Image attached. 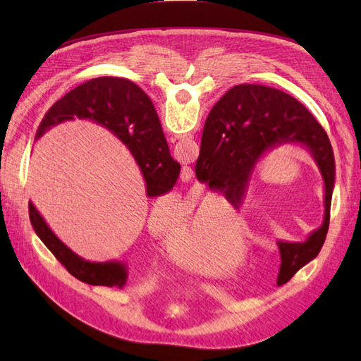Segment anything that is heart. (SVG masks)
<instances>
[{"instance_id": "1", "label": "heart", "mask_w": 361, "mask_h": 361, "mask_svg": "<svg viewBox=\"0 0 361 361\" xmlns=\"http://www.w3.org/2000/svg\"><path fill=\"white\" fill-rule=\"evenodd\" d=\"M232 207L224 200L207 195L185 220L179 232L171 233V223L164 220L158 204L149 215V226L161 235V244L169 259L178 267L204 276L224 274L239 268L247 248L245 224L231 231L227 220Z\"/></svg>"}]
</instances>
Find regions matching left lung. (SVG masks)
Segmentation results:
<instances>
[{
  "instance_id": "obj_1",
  "label": "left lung",
  "mask_w": 361,
  "mask_h": 361,
  "mask_svg": "<svg viewBox=\"0 0 361 361\" xmlns=\"http://www.w3.org/2000/svg\"><path fill=\"white\" fill-rule=\"evenodd\" d=\"M295 143L307 147L325 185L322 226L305 243H279V285L319 255L330 226L336 164L329 135L312 113L290 94L259 84L232 87L206 118L195 176L239 206L256 164L265 152Z\"/></svg>"
}]
</instances>
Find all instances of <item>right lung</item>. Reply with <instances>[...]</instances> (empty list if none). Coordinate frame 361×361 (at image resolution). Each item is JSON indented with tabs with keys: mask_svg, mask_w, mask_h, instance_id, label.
<instances>
[{
	"mask_svg": "<svg viewBox=\"0 0 361 361\" xmlns=\"http://www.w3.org/2000/svg\"><path fill=\"white\" fill-rule=\"evenodd\" d=\"M89 118L122 141L135 158L146 180V192L155 197L176 183L180 164L170 155L155 106L137 84L125 78L101 76L78 87L54 104L40 122L36 140L48 129L73 118ZM30 221L40 241L75 279L93 286L123 288L128 279L122 262H89L75 255L52 233L31 202Z\"/></svg>",
	"mask_w": 361,
	"mask_h": 361,
	"instance_id": "right-lung-1",
	"label": "right lung"
}]
</instances>
